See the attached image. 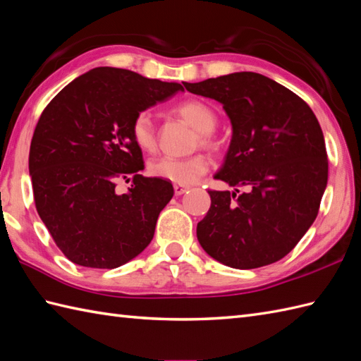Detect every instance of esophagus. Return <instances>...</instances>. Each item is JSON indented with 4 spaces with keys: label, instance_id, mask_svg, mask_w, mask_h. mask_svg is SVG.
I'll return each mask as SVG.
<instances>
[{
    "label": "esophagus",
    "instance_id": "1",
    "mask_svg": "<svg viewBox=\"0 0 361 361\" xmlns=\"http://www.w3.org/2000/svg\"><path fill=\"white\" fill-rule=\"evenodd\" d=\"M187 191H188V188H187V187L178 185V183H176V185H174V193L178 195V196H180V195H183V193H187Z\"/></svg>",
    "mask_w": 361,
    "mask_h": 361
}]
</instances>
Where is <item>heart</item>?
I'll return each mask as SVG.
<instances>
[{"label":"heart","mask_w":361,"mask_h":361,"mask_svg":"<svg viewBox=\"0 0 361 361\" xmlns=\"http://www.w3.org/2000/svg\"><path fill=\"white\" fill-rule=\"evenodd\" d=\"M174 111L197 131V142L202 147L214 148L212 133L218 123V117H216L214 109L210 105H207L202 100L190 99L180 102ZM131 135L134 143L140 149L153 151L156 148L154 123L148 111H142L134 117L131 123ZM148 170L154 178L170 180L178 183V185H191L207 173L208 159L204 154H195L185 159L164 156L151 160Z\"/></svg>","instance_id":"1"}]
</instances>
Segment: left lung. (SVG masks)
I'll list each match as a JSON object with an SVG mask.
<instances>
[{
	"mask_svg": "<svg viewBox=\"0 0 361 361\" xmlns=\"http://www.w3.org/2000/svg\"><path fill=\"white\" fill-rule=\"evenodd\" d=\"M187 91L219 102L231 140L214 179L233 191H208L210 210L197 241L213 259L233 269L274 264L314 224L327 185L324 135L298 95L256 72H233ZM246 191L238 195V188Z\"/></svg>",
	"mask_w": 361,
	"mask_h": 361,
	"instance_id": "left-lung-1",
	"label": "left lung"
}]
</instances>
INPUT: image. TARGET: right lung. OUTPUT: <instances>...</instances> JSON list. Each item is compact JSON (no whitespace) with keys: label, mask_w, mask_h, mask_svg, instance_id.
<instances>
[{"label":"right lung","mask_w":361,"mask_h":361,"mask_svg":"<svg viewBox=\"0 0 361 361\" xmlns=\"http://www.w3.org/2000/svg\"><path fill=\"white\" fill-rule=\"evenodd\" d=\"M183 91L179 83L118 68H95L63 87L39 117L29 151L35 207L55 244L74 264L116 269L154 236L171 182L143 178L134 117ZM133 178L126 194L115 183Z\"/></svg>","instance_id":"1"}]
</instances>
